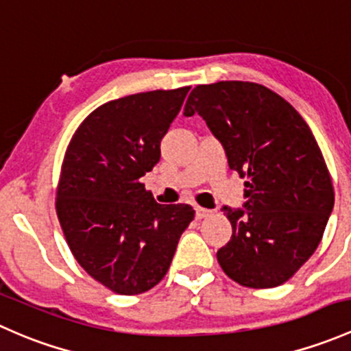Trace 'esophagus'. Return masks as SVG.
<instances>
[{
    "label": "esophagus",
    "mask_w": 351,
    "mask_h": 351,
    "mask_svg": "<svg viewBox=\"0 0 351 351\" xmlns=\"http://www.w3.org/2000/svg\"><path fill=\"white\" fill-rule=\"evenodd\" d=\"M209 215H211V211H209V209L201 208V206H196V218L197 219L206 218V216H209Z\"/></svg>",
    "instance_id": "obj_1"
}]
</instances>
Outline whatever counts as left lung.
I'll return each mask as SVG.
<instances>
[{
    "mask_svg": "<svg viewBox=\"0 0 351 351\" xmlns=\"http://www.w3.org/2000/svg\"><path fill=\"white\" fill-rule=\"evenodd\" d=\"M194 113L247 179L243 208H223L233 234L216 254L219 265L245 287L284 284L314 254L335 206L313 132L284 97L255 82L196 86L184 108Z\"/></svg>",
    "mask_w": 351,
    "mask_h": 351,
    "instance_id": "obj_1",
    "label": "left lung"
}]
</instances>
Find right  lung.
Wrapping results in <instances>:
<instances>
[{
    "mask_svg": "<svg viewBox=\"0 0 351 351\" xmlns=\"http://www.w3.org/2000/svg\"><path fill=\"white\" fill-rule=\"evenodd\" d=\"M191 88L108 101L79 125L64 155L56 209L79 265L110 291L142 294L171 267L189 204H158L140 182Z\"/></svg>",
    "mask_w": 351,
    "mask_h": 351,
    "instance_id": "add662e5",
    "label": "right lung"
}]
</instances>
